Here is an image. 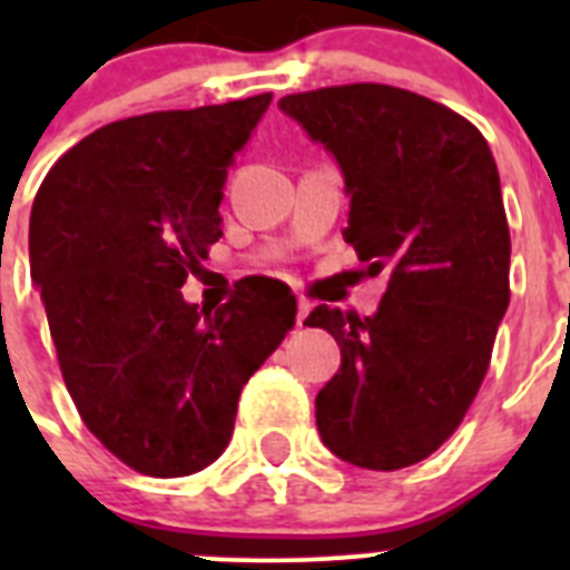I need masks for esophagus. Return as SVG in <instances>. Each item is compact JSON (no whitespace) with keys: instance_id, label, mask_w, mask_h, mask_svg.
<instances>
[{"instance_id":"obj_1","label":"esophagus","mask_w":570,"mask_h":570,"mask_svg":"<svg viewBox=\"0 0 570 570\" xmlns=\"http://www.w3.org/2000/svg\"><path fill=\"white\" fill-rule=\"evenodd\" d=\"M308 314H311V302L296 299V325H302V322L308 320Z\"/></svg>"}]
</instances>
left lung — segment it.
Here are the masks:
<instances>
[{"label": "left lung", "mask_w": 570, "mask_h": 570, "mask_svg": "<svg viewBox=\"0 0 570 570\" xmlns=\"http://www.w3.org/2000/svg\"><path fill=\"white\" fill-rule=\"evenodd\" d=\"M279 108L336 156L345 242L367 274H391L374 316L316 305L305 320L342 351L316 428L340 460L400 471L454 434L491 365L511 299L497 163L465 116L391 85L291 94Z\"/></svg>", "instance_id": "1"}]
</instances>
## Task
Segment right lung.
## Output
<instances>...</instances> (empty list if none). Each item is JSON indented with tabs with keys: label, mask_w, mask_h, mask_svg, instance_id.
Returning <instances> with one entry per match:
<instances>
[{
	"label": "right lung",
	"mask_w": 570,
	"mask_h": 570,
	"mask_svg": "<svg viewBox=\"0 0 570 570\" xmlns=\"http://www.w3.org/2000/svg\"><path fill=\"white\" fill-rule=\"evenodd\" d=\"M268 105L259 94L105 125L59 156L33 199L30 276L70 400L148 476H188L223 454L242 385L296 322L274 282L216 311L179 291L223 236L228 168Z\"/></svg>",
	"instance_id": "obj_1"
}]
</instances>
